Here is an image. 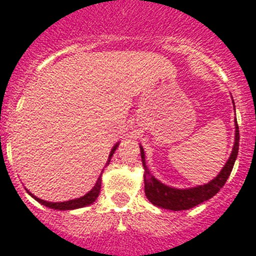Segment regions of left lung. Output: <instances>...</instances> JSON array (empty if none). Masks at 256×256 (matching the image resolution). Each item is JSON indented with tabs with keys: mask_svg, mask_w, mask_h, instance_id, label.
Listing matches in <instances>:
<instances>
[{
	"mask_svg": "<svg viewBox=\"0 0 256 256\" xmlns=\"http://www.w3.org/2000/svg\"><path fill=\"white\" fill-rule=\"evenodd\" d=\"M234 142L232 148L231 154H230L228 160L226 162L220 174L214 177L212 181H209L206 185H199L195 188H176L167 186L162 184L160 180H156L153 174H150L149 168L145 163V153L142 146L140 145V154H142V162L144 167V191L145 196L148 198L149 202L153 206L158 208L170 209V210H186V209L194 208L199 206L202 202H206L218 191L224 186L226 181L231 174L232 168H234V160L238 154V142H240V134H238V125L237 120L234 118Z\"/></svg>",
	"mask_w": 256,
	"mask_h": 256,
	"instance_id": "1",
	"label": "left lung"
}]
</instances>
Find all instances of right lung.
I'll use <instances>...</instances> for the list:
<instances>
[{
	"label": "right lung",
	"mask_w": 256,
	"mask_h": 256,
	"mask_svg": "<svg viewBox=\"0 0 256 256\" xmlns=\"http://www.w3.org/2000/svg\"><path fill=\"white\" fill-rule=\"evenodd\" d=\"M118 144H120V142H117V144L114 145V148H112L111 153H110V156H108L107 163H106L104 167H107V166L110 164V162H111L112 156H114V152H116V149H117V146H118ZM103 170H104V168H103ZM100 186H102V174H100V176L98 177V180H96V185H94V188H92V190L89 191V192H86V194H85L84 196L76 198V199H72V200H68V202H46V200L39 199V198H36V195L32 194V192L29 190H26V191H28V192H29V195H30L32 198H34V199H36L38 202H40L42 206H48V208H50V209H57V210H72V209L84 208V206H90V204H93V202L96 200V198H98V195H100Z\"/></svg>",
	"instance_id": "1"
}]
</instances>
